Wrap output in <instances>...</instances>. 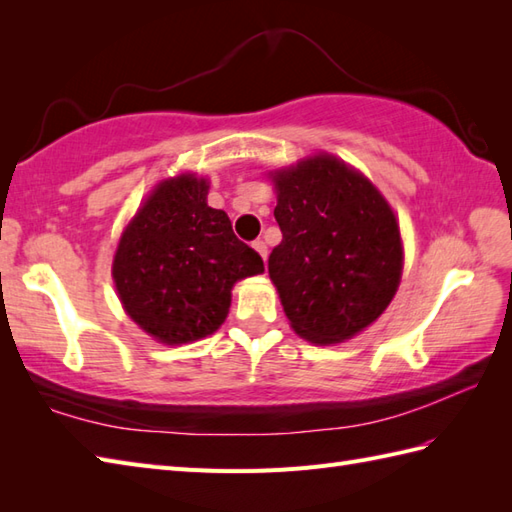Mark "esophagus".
I'll use <instances>...</instances> for the list:
<instances>
[{
	"mask_svg": "<svg viewBox=\"0 0 512 512\" xmlns=\"http://www.w3.org/2000/svg\"><path fill=\"white\" fill-rule=\"evenodd\" d=\"M253 248L257 250L259 255H262V259H266V257H268V246H266L264 239H255V242H253Z\"/></svg>",
	"mask_w": 512,
	"mask_h": 512,
	"instance_id": "1",
	"label": "esophagus"
}]
</instances>
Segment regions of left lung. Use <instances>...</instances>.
I'll list each match as a JSON object with an SVG mask.
<instances>
[{"instance_id":"1","label":"left lung","mask_w":512,"mask_h":512,"mask_svg":"<svg viewBox=\"0 0 512 512\" xmlns=\"http://www.w3.org/2000/svg\"><path fill=\"white\" fill-rule=\"evenodd\" d=\"M281 242L268 275L301 339L343 343L394 299L402 275L396 215L363 173L319 154L275 171Z\"/></svg>"}]
</instances>
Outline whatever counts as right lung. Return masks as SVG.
<instances>
[{"label":"right lung","instance_id":"add662e5","mask_svg":"<svg viewBox=\"0 0 512 512\" xmlns=\"http://www.w3.org/2000/svg\"><path fill=\"white\" fill-rule=\"evenodd\" d=\"M209 182L182 173L160 182L127 224L112 277L125 312L165 345L213 334L231 308L235 281L264 273L231 220L206 204Z\"/></svg>","mask_w":512,"mask_h":512}]
</instances>
